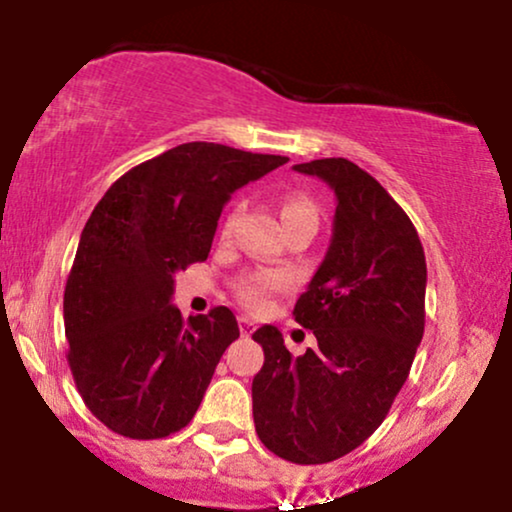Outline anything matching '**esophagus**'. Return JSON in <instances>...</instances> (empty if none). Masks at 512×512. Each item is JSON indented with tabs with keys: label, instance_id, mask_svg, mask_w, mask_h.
<instances>
[{
	"label": "esophagus",
	"instance_id": "obj_1",
	"mask_svg": "<svg viewBox=\"0 0 512 512\" xmlns=\"http://www.w3.org/2000/svg\"><path fill=\"white\" fill-rule=\"evenodd\" d=\"M238 325H240V334H245V337L255 332V322H252L250 317H238Z\"/></svg>",
	"mask_w": 512,
	"mask_h": 512
}]
</instances>
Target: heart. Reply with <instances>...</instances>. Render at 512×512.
I'll return each mask as SVG.
<instances>
[{"label":"heart","mask_w":512,"mask_h":512,"mask_svg":"<svg viewBox=\"0 0 512 512\" xmlns=\"http://www.w3.org/2000/svg\"><path fill=\"white\" fill-rule=\"evenodd\" d=\"M236 216L238 211H231V214H228L226 223H223V236H228V233L233 231ZM281 219H284L286 226H291V223L296 221H317V209L308 197L291 195L284 199V204H281ZM286 284H289V281H286V276L281 272H274V269H255V272L243 274L236 281V298L248 310L262 313V310L269 308V303H272L276 293L286 289Z\"/></svg>","instance_id":"1"}]
</instances>
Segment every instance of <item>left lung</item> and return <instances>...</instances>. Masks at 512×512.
I'll return each mask as SVG.
<instances>
[{
	"label": "left lung",
	"instance_id": "8db88e82",
	"mask_svg": "<svg viewBox=\"0 0 512 512\" xmlns=\"http://www.w3.org/2000/svg\"><path fill=\"white\" fill-rule=\"evenodd\" d=\"M293 170L337 195L332 243L293 317L317 346L293 358L272 325L252 334L264 366L252 416L264 448L296 464L356 450L385 421L407 380L426 322V255L404 209L346 158Z\"/></svg>",
	"mask_w": 512,
	"mask_h": 512
}]
</instances>
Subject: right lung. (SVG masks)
Here are the masks:
<instances>
[{"label":"right lung","mask_w":512,"mask_h":512,"mask_svg":"<svg viewBox=\"0 0 512 512\" xmlns=\"http://www.w3.org/2000/svg\"><path fill=\"white\" fill-rule=\"evenodd\" d=\"M286 156L190 142L127 170L81 231L64 286L67 361L91 414L134 440L166 438L195 416L236 315H180L175 272L209 257L223 204Z\"/></svg>","instance_id":"obj_1"}]
</instances>
